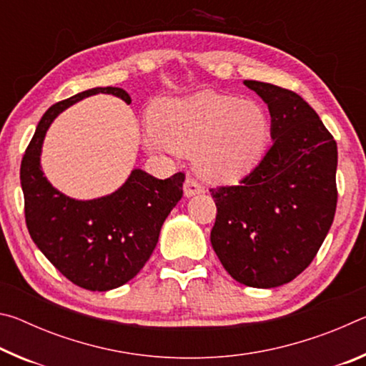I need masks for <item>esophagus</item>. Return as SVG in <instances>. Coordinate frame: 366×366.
I'll use <instances>...</instances> for the list:
<instances>
[{"label":"esophagus","instance_id":"34e87169","mask_svg":"<svg viewBox=\"0 0 366 366\" xmlns=\"http://www.w3.org/2000/svg\"><path fill=\"white\" fill-rule=\"evenodd\" d=\"M203 192H205V189H203L194 177L185 179V184H184V195L185 197H194L197 194H203Z\"/></svg>","mask_w":366,"mask_h":366}]
</instances>
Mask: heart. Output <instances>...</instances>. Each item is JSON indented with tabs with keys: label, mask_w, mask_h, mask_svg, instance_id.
<instances>
[{
	"label": "heart",
	"mask_w": 366,
	"mask_h": 366,
	"mask_svg": "<svg viewBox=\"0 0 366 366\" xmlns=\"http://www.w3.org/2000/svg\"><path fill=\"white\" fill-rule=\"evenodd\" d=\"M150 124L144 139L150 150L195 152L198 172L216 184L250 174L268 152L272 131L262 103L209 90L158 103Z\"/></svg>",
	"instance_id": "heart-1"
}]
</instances>
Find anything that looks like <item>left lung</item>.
Returning a JSON list of instances; mask_svg holds the SVG:
<instances>
[{
    "mask_svg": "<svg viewBox=\"0 0 366 366\" xmlns=\"http://www.w3.org/2000/svg\"><path fill=\"white\" fill-rule=\"evenodd\" d=\"M268 104L272 145L239 185L212 189L213 250L235 281L272 289L313 262L337 205V145L295 92L244 80Z\"/></svg>",
    "mask_w": 366,
    "mask_h": 366,
    "instance_id": "8db88e82",
    "label": "left lung"
}]
</instances>
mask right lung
Returning a JSON list of instances; mask_svg holds the SVG:
<instances>
[{
	"label": "right lung",
	"mask_w": 366,
	"mask_h": 366,
	"mask_svg": "<svg viewBox=\"0 0 366 366\" xmlns=\"http://www.w3.org/2000/svg\"><path fill=\"white\" fill-rule=\"evenodd\" d=\"M97 94L132 102L126 90L97 86L48 108L22 158L21 185L29 234L40 252L79 287L107 292L137 276L152 257L161 226L182 198L185 176L157 179L134 169L116 192L94 200L54 189L40 164L46 131L64 109Z\"/></svg>",
	"instance_id": "1"
}]
</instances>
